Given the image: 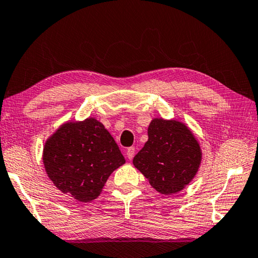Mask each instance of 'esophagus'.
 <instances>
[{
    "mask_svg": "<svg viewBox=\"0 0 258 258\" xmlns=\"http://www.w3.org/2000/svg\"><path fill=\"white\" fill-rule=\"evenodd\" d=\"M135 152H136L135 147H129V148L127 149V157H128L129 159H133L134 156H135Z\"/></svg>",
    "mask_w": 258,
    "mask_h": 258,
    "instance_id": "1",
    "label": "esophagus"
}]
</instances>
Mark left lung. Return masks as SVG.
Wrapping results in <instances>:
<instances>
[{"label": "left lung", "mask_w": 258, "mask_h": 258, "mask_svg": "<svg viewBox=\"0 0 258 258\" xmlns=\"http://www.w3.org/2000/svg\"><path fill=\"white\" fill-rule=\"evenodd\" d=\"M202 160L200 144L185 123L155 118L148 140L133 163L157 192L169 196L185 187Z\"/></svg>", "instance_id": "obj_1"}]
</instances>
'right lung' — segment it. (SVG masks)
Returning <instances> with one entry per match:
<instances>
[{
    "label": "right lung",
    "instance_id": "right-lung-1",
    "mask_svg": "<svg viewBox=\"0 0 258 258\" xmlns=\"http://www.w3.org/2000/svg\"><path fill=\"white\" fill-rule=\"evenodd\" d=\"M42 162L59 191L90 202L100 196L111 173L125 159L104 125L87 118L61 124L46 140Z\"/></svg>",
    "mask_w": 258,
    "mask_h": 258
}]
</instances>
